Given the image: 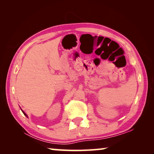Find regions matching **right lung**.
<instances>
[{"label": "right lung", "mask_w": 154, "mask_h": 154, "mask_svg": "<svg viewBox=\"0 0 154 154\" xmlns=\"http://www.w3.org/2000/svg\"><path fill=\"white\" fill-rule=\"evenodd\" d=\"M22 112H23V113H24V116H25L26 117H27V118H28V116H27V115H26V113H24V111H22Z\"/></svg>", "instance_id": "obj_1"}]
</instances>
